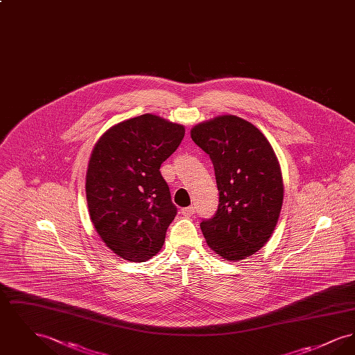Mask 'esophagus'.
I'll list each match as a JSON object with an SVG mask.
<instances>
[{
	"instance_id": "1",
	"label": "esophagus",
	"mask_w": 355,
	"mask_h": 355,
	"mask_svg": "<svg viewBox=\"0 0 355 355\" xmlns=\"http://www.w3.org/2000/svg\"><path fill=\"white\" fill-rule=\"evenodd\" d=\"M181 213L185 216V217H191L194 214V207L193 206H189V207H184L181 210Z\"/></svg>"
}]
</instances>
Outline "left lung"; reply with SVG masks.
Wrapping results in <instances>:
<instances>
[{"label":"left lung","mask_w":355,"mask_h":355,"mask_svg":"<svg viewBox=\"0 0 355 355\" xmlns=\"http://www.w3.org/2000/svg\"><path fill=\"white\" fill-rule=\"evenodd\" d=\"M191 139L209 154L220 203L201 222L210 249L229 261L258 252L270 238L281 213L284 184L269 141L254 125L222 116L194 126Z\"/></svg>","instance_id":"1"}]
</instances>
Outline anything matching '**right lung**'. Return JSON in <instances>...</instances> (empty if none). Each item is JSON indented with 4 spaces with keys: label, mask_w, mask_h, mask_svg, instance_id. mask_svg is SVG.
Instances as JSON below:
<instances>
[{
    "label": "right lung",
    "mask_w": 355,
    "mask_h": 355,
    "mask_svg": "<svg viewBox=\"0 0 355 355\" xmlns=\"http://www.w3.org/2000/svg\"><path fill=\"white\" fill-rule=\"evenodd\" d=\"M185 128L142 114L119 122L94 146L86 173L92 222L114 253L145 262L158 253L177 216L159 168L180 146Z\"/></svg>",
    "instance_id": "right-lung-1"
}]
</instances>
